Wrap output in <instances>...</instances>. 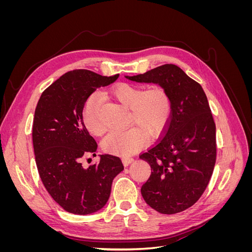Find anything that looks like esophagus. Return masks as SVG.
I'll return each instance as SVG.
<instances>
[{
    "label": "esophagus",
    "mask_w": 252,
    "mask_h": 252,
    "mask_svg": "<svg viewBox=\"0 0 252 252\" xmlns=\"http://www.w3.org/2000/svg\"><path fill=\"white\" fill-rule=\"evenodd\" d=\"M133 161H134V158H131V157H123V158H122V162H123V164L125 166H128L129 164H131Z\"/></svg>",
    "instance_id": "esophagus-1"
}]
</instances>
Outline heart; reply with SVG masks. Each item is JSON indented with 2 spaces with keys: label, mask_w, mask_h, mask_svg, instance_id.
Segmentation results:
<instances>
[{
  "label": "heart",
  "mask_w": 252,
  "mask_h": 252,
  "mask_svg": "<svg viewBox=\"0 0 252 252\" xmlns=\"http://www.w3.org/2000/svg\"><path fill=\"white\" fill-rule=\"evenodd\" d=\"M117 100L129 108L128 124L133 125L125 130L111 131L102 142L106 152L119 156H130L147 144L148 135L158 136L168 125L171 117V98L162 86H143L123 83L110 90ZM103 96L100 93L91 94L84 104L83 120L88 131L102 135L105 126L101 120Z\"/></svg>",
  "instance_id": "b5f03b06"
}]
</instances>
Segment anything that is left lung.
<instances>
[{"label": "left lung", "mask_w": 252, "mask_h": 252, "mask_svg": "<svg viewBox=\"0 0 252 252\" xmlns=\"http://www.w3.org/2000/svg\"><path fill=\"white\" fill-rule=\"evenodd\" d=\"M126 79L164 87L171 117L161 138L140 158L151 167L141 193L151 208L173 215L191 206L207 187L217 158L216 124L202 86L173 64Z\"/></svg>", "instance_id": "8db88e82"}]
</instances>
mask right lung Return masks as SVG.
I'll list each match as a JSON object with an SVG mask.
<instances>
[{
    "instance_id": "obj_1",
    "label": "right lung",
    "mask_w": 252,
    "mask_h": 252,
    "mask_svg": "<svg viewBox=\"0 0 252 252\" xmlns=\"http://www.w3.org/2000/svg\"><path fill=\"white\" fill-rule=\"evenodd\" d=\"M119 78L78 69L63 74L44 90L34 111L32 142L35 163L48 193L74 215H90L107 203L113 179L124 169L121 158L101 155L100 162L84 168L81 158L97 145L84 125L83 108L96 88Z\"/></svg>"
}]
</instances>
